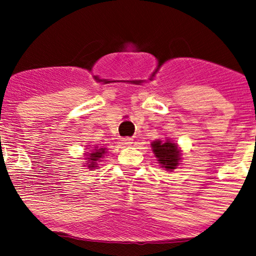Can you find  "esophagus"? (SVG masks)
<instances>
[{
    "label": "esophagus",
    "mask_w": 256,
    "mask_h": 256,
    "mask_svg": "<svg viewBox=\"0 0 256 256\" xmlns=\"http://www.w3.org/2000/svg\"><path fill=\"white\" fill-rule=\"evenodd\" d=\"M122 144L126 145V146H130L134 144V139L132 138H122Z\"/></svg>",
    "instance_id": "34e87169"
}]
</instances>
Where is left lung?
I'll return each instance as SVG.
<instances>
[{"instance_id": "left-lung-1", "label": "left lung", "mask_w": 256, "mask_h": 256, "mask_svg": "<svg viewBox=\"0 0 256 256\" xmlns=\"http://www.w3.org/2000/svg\"><path fill=\"white\" fill-rule=\"evenodd\" d=\"M151 148L160 168H165L168 172H172L178 168L182 162V151L180 146L171 138L166 137L165 140L156 139L151 142Z\"/></svg>"}]
</instances>
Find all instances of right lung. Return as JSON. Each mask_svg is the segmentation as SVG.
I'll return each mask as SVG.
<instances>
[{"label":"right lung","instance_id":"add662e5","mask_svg":"<svg viewBox=\"0 0 256 256\" xmlns=\"http://www.w3.org/2000/svg\"><path fill=\"white\" fill-rule=\"evenodd\" d=\"M88 152L84 153V165L85 168L90 170V171H94L100 168V162H103L108 153L106 148H98V146H91V148H88Z\"/></svg>","mask_w":256,"mask_h":256}]
</instances>
